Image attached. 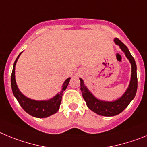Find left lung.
<instances>
[{
    "mask_svg": "<svg viewBox=\"0 0 147 147\" xmlns=\"http://www.w3.org/2000/svg\"><path fill=\"white\" fill-rule=\"evenodd\" d=\"M114 42L116 45L119 46L121 51L125 53V55L129 59L132 66L131 80H130L129 87L121 98L113 102H104L97 100L87 89L83 83V80L80 78V91L88 108L94 113L105 116H116L121 113L128 106L132 100H133L137 92V88H138V78H137V73H136L137 68H136V64L134 59L129 53L127 46L124 43H122L119 39L116 38L114 39Z\"/></svg>",
    "mask_w": 147,
    "mask_h": 147,
    "instance_id": "left-lung-1",
    "label": "left lung"
}]
</instances>
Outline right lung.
<instances>
[{
  "label": "right lung",
  "instance_id": "add662e5",
  "mask_svg": "<svg viewBox=\"0 0 147 147\" xmlns=\"http://www.w3.org/2000/svg\"><path fill=\"white\" fill-rule=\"evenodd\" d=\"M20 54L21 53L19 54L14 61L11 76V88H12V92L14 96L18 100L19 104L23 108L25 111L31 116L36 117V118H46L47 116L54 114L59 111L61 102L63 92L67 88L70 78H67L65 80L60 93L58 94L51 100H47V101H36V100L27 98L20 92L15 81V75H14L15 74V65Z\"/></svg>",
  "mask_w": 147,
  "mask_h": 147
}]
</instances>
